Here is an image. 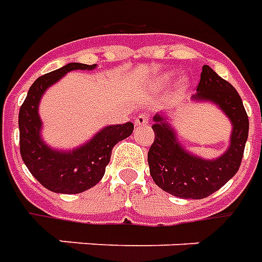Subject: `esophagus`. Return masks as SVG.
<instances>
[{
    "label": "esophagus",
    "mask_w": 262,
    "mask_h": 262,
    "mask_svg": "<svg viewBox=\"0 0 262 262\" xmlns=\"http://www.w3.org/2000/svg\"><path fill=\"white\" fill-rule=\"evenodd\" d=\"M148 124V117L145 114H140V116L135 117V125L141 127V125H146Z\"/></svg>",
    "instance_id": "obj_1"
}]
</instances>
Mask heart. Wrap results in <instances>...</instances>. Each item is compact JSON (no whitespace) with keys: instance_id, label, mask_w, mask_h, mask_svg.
<instances>
[{"instance_id":"1","label":"heart","mask_w":262,"mask_h":262,"mask_svg":"<svg viewBox=\"0 0 262 262\" xmlns=\"http://www.w3.org/2000/svg\"><path fill=\"white\" fill-rule=\"evenodd\" d=\"M173 77H175V72H165L164 75H161L158 79H155V81H154V87H155L157 90H162V89H165L166 86H169L170 81L173 80ZM179 86H181V89H186V87L189 86V79H187L186 76L182 77Z\"/></svg>"}]
</instances>
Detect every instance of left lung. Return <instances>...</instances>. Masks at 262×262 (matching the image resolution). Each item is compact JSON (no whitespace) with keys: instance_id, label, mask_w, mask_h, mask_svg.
<instances>
[{"instance_id":"8db88e82","label":"left lung","mask_w":262,"mask_h":262,"mask_svg":"<svg viewBox=\"0 0 262 262\" xmlns=\"http://www.w3.org/2000/svg\"><path fill=\"white\" fill-rule=\"evenodd\" d=\"M193 101L210 103L223 111L231 122L227 149L217 158L206 159L186 149L169 116L158 113L152 129L155 141L148 152L152 179L162 190L182 199H203L214 193L237 173L248 138V117L238 93L229 81L205 64Z\"/></svg>"}]
</instances>
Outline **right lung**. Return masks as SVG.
<instances>
[{
  "instance_id": "1",
  "label": "right lung",
  "mask_w": 262,
  "mask_h": 262,
  "mask_svg": "<svg viewBox=\"0 0 262 262\" xmlns=\"http://www.w3.org/2000/svg\"><path fill=\"white\" fill-rule=\"evenodd\" d=\"M97 64L68 63L63 68L40 76L29 87L19 108V146L22 161L33 178L55 193H81L96 186L104 176L111 151L117 142L133 134L134 124L105 125L84 144L73 149H57L42 138V120L39 103L51 86L73 70H93Z\"/></svg>"
}]
</instances>
